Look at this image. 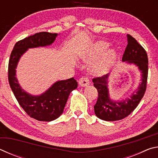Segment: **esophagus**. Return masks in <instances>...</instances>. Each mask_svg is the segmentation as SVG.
Here are the masks:
<instances>
[{
    "mask_svg": "<svg viewBox=\"0 0 158 158\" xmlns=\"http://www.w3.org/2000/svg\"><path fill=\"white\" fill-rule=\"evenodd\" d=\"M79 84L82 87H85L86 86V85H89L90 84V81L89 78L86 77H81V78L79 80Z\"/></svg>",
    "mask_w": 158,
    "mask_h": 158,
    "instance_id": "1",
    "label": "esophagus"
}]
</instances>
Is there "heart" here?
I'll return each instance as SVG.
<instances>
[{"label": "heart", "mask_w": 158, "mask_h": 158, "mask_svg": "<svg viewBox=\"0 0 158 158\" xmlns=\"http://www.w3.org/2000/svg\"><path fill=\"white\" fill-rule=\"evenodd\" d=\"M109 44L106 42L100 41L96 42L91 47V49L84 56V59L85 61H89L93 59L95 57L101 55L108 49ZM116 56V52L111 49L107 51L100 58H99L95 62L93 63L90 69L93 73L95 74H104L107 72Z\"/></svg>", "instance_id": "1"}]
</instances>
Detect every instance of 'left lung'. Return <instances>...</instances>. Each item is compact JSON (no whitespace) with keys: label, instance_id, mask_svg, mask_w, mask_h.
I'll use <instances>...</instances> for the list:
<instances>
[{"label":"left lung","instance_id":"obj_1","mask_svg":"<svg viewBox=\"0 0 158 158\" xmlns=\"http://www.w3.org/2000/svg\"><path fill=\"white\" fill-rule=\"evenodd\" d=\"M127 45L122 58L123 62L134 65L141 73V83L129 97L122 100H113L110 98L108 89L110 73L93 79V85L97 89L98 98L94 106L95 114L100 119L106 121H115L123 119L132 113L143 97L148 78V61L145 49L130 35H127Z\"/></svg>","mask_w":158,"mask_h":158}]
</instances>
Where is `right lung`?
<instances>
[{"instance_id": "obj_1", "label": "right lung", "mask_w": 158, "mask_h": 158, "mask_svg": "<svg viewBox=\"0 0 158 158\" xmlns=\"http://www.w3.org/2000/svg\"><path fill=\"white\" fill-rule=\"evenodd\" d=\"M57 36V33L41 32L26 37L15 44L9 60L8 80L10 88L26 114L40 121H52L63 114L69 94L77 88V81L74 78L56 81L44 93L33 95L21 87L16 77V68L21 57L28 49L49 46Z\"/></svg>"}]
</instances>
